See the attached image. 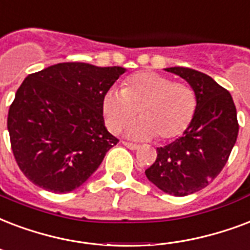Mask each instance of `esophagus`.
<instances>
[{
	"label": "esophagus",
	"instance_id": "34e87169",
	"mask_svg": "<svg viewBox=\"0 0 250 250\" xmlns=\"http://www.w3.org/2000/svg\"><path fill=\"white\" fill-rule=\"evenodd\" d=\"M123 144H125L128 149H132V150H136L140 148V146L139 144H133V143H129V142H123Z\"/></svg>",
	"mask_w": 250,
	"mask_h": 250
}]
</instances>
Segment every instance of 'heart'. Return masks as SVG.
<instances>
[{
	"mask_svg": "<svg viewBox=\"0 0 250 250\" xmlns=\"http://www.w3.org/2000/svg\"><path fill=\"white\" fill-rule=\"evenodd\" d=\"M197 94L188 83L174 81L156 72H138L122 83V90H108L101 102L104 122L111 132H119L139 110L142 119L129 125L135 139L159 136L167 142L188 128L197 111Z\"/></svg>",
	"mask_w": 250,
	"mask_h": 250,
	"instance_id": "b5f03b06",
	"label": "heart"
}]
</instances>
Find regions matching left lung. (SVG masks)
I'll return each instance as SVG.
<instances>
[{
	"label": "left lung",
	"instance_id": "left-lung-1",
	"mask_svg": "<svg viewBox=\"0 0 250 250\" xmlns=\"http://www.w3.org/2000/svg\"><path fill=\"white\" fill-rule=\"evenodd\" d=\"M186 80L197 94V111L181 138L157 148L146 178L164 193L185 197L216 178L239 133L237 112L229 91L207 74L184 66L167 68Z\"/></svg>",
	"mask_w": 250,
	"mask_h": 250
}]
</instances>
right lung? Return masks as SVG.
<instances>
[{
  "label": "right lung",
  "mask_w": 250,
  "mask_h": 250,
  "mask_svg": "<svg viewBox=\"0 0 250 250\" xmlns=\"http://www.w3.org/2000/svg\"><path fill=\"white\" fill-rule=\"evenodd\" d=\"M122 66L60 62L28 74L9 108L11 149L23 174L52 193L80 188L119 142L104 127L101 102Z\"/></svg>",
  "instance_id": "add662e5"
}]
</instances>
